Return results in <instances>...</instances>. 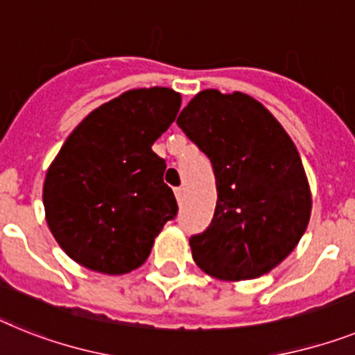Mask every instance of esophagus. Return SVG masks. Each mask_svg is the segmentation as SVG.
<instances>
[{
	"instance_id": "34e87169",
	"label": "esophagus",
	"mask_w": 355,
	"mask_h": 355,
	"mask_svg": "<svg viewBox=\"0 0 355 355\" xmlns=\"http://www.w3.org/2000/svg\"><path fill=\"white\" fill-rule=\"evenodd\" d=\"M175 196H177L178 202H182L184 196H186V189H184V187H177V189H175Z\"/></svg>"
}]
</instances>
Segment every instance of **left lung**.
Segmentation results:
<instances>
[{
  "mask_svg": "<svg viewBox=\"0 0 355 355\" xmlns=\"http://www.w3.org/2000/svg\"><path fill=\"white\" fill-rule=\"evenodd\" d=\"M177 124L209 157L218 200L193 260L225 282L260 278L287 258L311 218V187L284 126L251 95L204 90Z\"/></svg>",
  "mask_w": 355,
  "mask_h": 355,
  "instance_id": "1",
  "label": "left lung"
}]
</instances>
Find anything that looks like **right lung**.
<instances>
[{
  "label": "right lung",
  "instance_id": "right-lung-1",
  "mask_svg": "<svg viewBox=\"0 0 355 355\" xmlns=\"http://www.w3.org/2000/svg\"><path fill=\"white\" fill-rule=\"evenodd\" d=\"M180 103V94L162 86L124 92L70 133L46 171L43 204L71 260L103 274H126L148 260L178 211L164 184L166 162L151 146Z\"/></svg>",
  "mask_w": 355,
  "mask_h": 355
}]
</instances>
